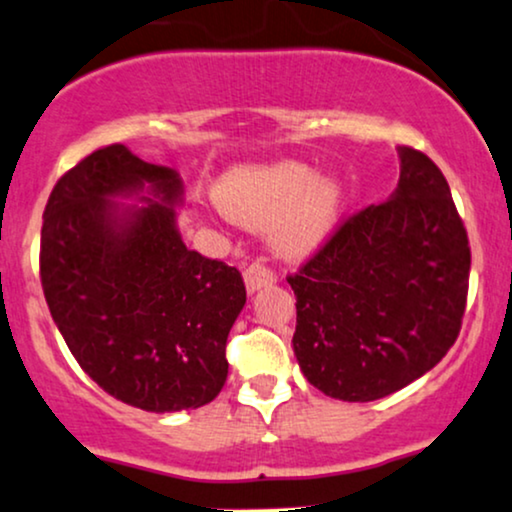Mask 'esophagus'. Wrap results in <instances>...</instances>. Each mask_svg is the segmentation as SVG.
<instances>
[{
  "label": "esophagus",
  "instance_id": "34e87169",
  "mask_svg": "<svg viewBox=\"0 0 512 512\" xmlns=\"http://www.w3.org/2000/svg\"><path fill=\"white\" fill-rule=\"evenodd\" d=\"M243 278H245V288H248V293H255V290H260L262 286H271V283H276V271L267 267L262 260H257L245 267Z\"/></svg>",
  "mask_w": 512,
  "mask_h": 512
}]
</instances>
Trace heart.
I'll return each instance as SVG.
<instances>
[{
  "mask_svg": "<svg viewBox=\"0 0 512 512\" xmlns=\"http://www.w3.org/2000/svg\"><path fill=\"white\" fill-rule=\"evenodd\" d=\"M226 215L250 226H269L283 255H307L338 222L342 191L335 181L316 179L312 167L293 163L236 167L217 184Z\"/></svg>",
  "mask_w": 512,
  "mask_h": 512,
  "instance_id": "b5f03b06",
  "label": "heart"
}]
</instances>
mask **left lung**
Returning a JSON list of instances; mask_svg holds the SVG:
<instances>
[{
  "instance_id": "obj_1",
  "label": "left lung",
  "mask_w": 512,
  "mask_h": 512,
  "mask_svg": "<svg viewBox=\"0 0 512 512\" xmlns=\"http://www.w3.org/2000/svg\"><path fill=\"white\" fill-rule=\"evenodd\" d=\"M390 200L328 234L297 274L295 357L328 397L373 401L437 366L468 302L470 243L449 184L423 151L397 146Z\"/></svg>"
}]
</instances>
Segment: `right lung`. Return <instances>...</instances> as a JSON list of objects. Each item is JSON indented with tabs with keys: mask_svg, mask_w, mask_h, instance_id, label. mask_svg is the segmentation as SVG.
I'll return each instance as SVG.
<instances>
[{
	"mask_svg": "<svg viewBox=\"0 0 512 512\" xmlns=\"http://www.w3.org/2000/svg\"><path fill=\"white\" fill-rule=\"evenodd\" d=\"M144 185L146 209L107 200ZM179 196L177 172L111 144L56 181L42 217V290L68 349L103 392L155 413L222 392L226 338L245 304L241 271L181 241Z\"/></svg>",
	"mask_w": 512,
	"mask_h": 512,
	"instance_id": "obj_1",
	"label": "right lung"
}]
</instances>
